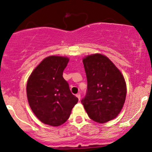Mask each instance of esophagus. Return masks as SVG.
<instances>
[{
  "mask_svg": "<svg viewBox=\"0 0 152 152\" xmlns=\"http://www.w3.org/2000/svg\"><path fill=\"white\" fill-rule=\"evenodd\" d=\"M76 97H77V98H78V100H80V98H81V95H80V93H78V94H77V95H76Z\"/></svg>",
  "mask_w": 152,
  "mask_h": 152,
  "instance_id": "1",
  "label": "esophagus"
}]
</instances>
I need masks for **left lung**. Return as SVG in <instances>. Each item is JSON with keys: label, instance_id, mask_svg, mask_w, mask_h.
<instances>
[{"label": "left lung", "instance_id": "8db88e82", "mask_svg": "<svg viewBox=\"0 0 152 152\" xmlns=\"http://www.w3.org/2000/svg\"><path fill=\"white\" fill-rule=\"evenodd\" d=\"M88 90L81 100L88 116L103 123L116 118L124 106L126 85L120 70L101 54L88 55L83 59Z\"/></svg>", "mask_w": 152, "mask_h": 152}]
</instances>
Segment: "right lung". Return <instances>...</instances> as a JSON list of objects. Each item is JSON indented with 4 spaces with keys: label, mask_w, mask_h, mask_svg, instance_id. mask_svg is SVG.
<instances>
[{
    "label": "right lung",
    "mask_w": 152,
    "mask_h": 152,
    "mask_svg": "<svg viewBox=\"0 0 152 152\" xmlns=\"http://www.w3.org/2000/svg\"><path fill=\"white\" fill-rule=\"evenodd\" d=\"M68 62L67 57H46L27 82V98L32 111L42 123L52 126H59L67 121L78 101L62 76Z\"/></svg>",
    "instance_id": "add662e5"
}]
</instances>
